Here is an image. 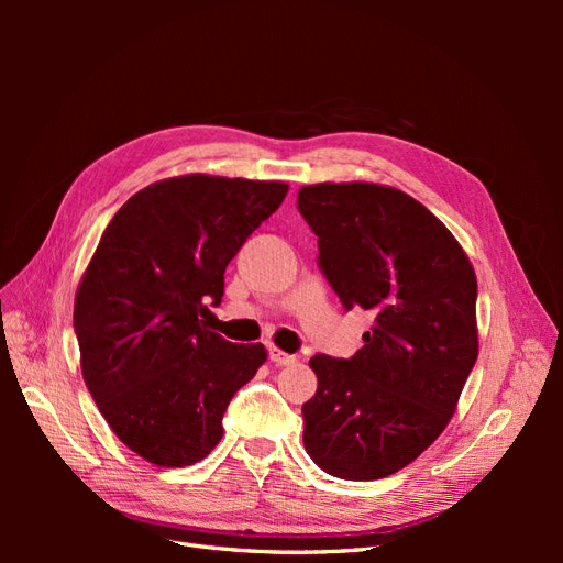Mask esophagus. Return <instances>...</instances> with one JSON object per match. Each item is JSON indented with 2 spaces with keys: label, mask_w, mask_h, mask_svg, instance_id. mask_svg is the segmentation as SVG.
Listing matches in <instances>:
<instances>
[{
  "label": "esophagus",
  "mask_w": 563,
  "mask_h": 563,
  "mask_svg": "<svg viewBox=\"0 0 563 563\" xmlns=\"http://www.w3.org/2000/svg\"><path fill=\"white\" fill-rule=\"evenodd\" d=\"M267 354H269V362L277 364V366H288V364L296 362L294 354H286V352H282L279 347H269Z\"/></svg>",
  "instance_id": "esophagus-1"
}]
</instances>
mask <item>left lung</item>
Wrapping results in <instances>:
<instances>
[{
    "mask_svg": "<svg viewBox=\"0 0 563 563\" xmlns=\"http://www.w3.org/2000/svg\"><path fill=\"white\" fill-rule=\"evenodd\" d=\"M319 269L345 310L376 312L350 360L314 354L305 451L333 476L395 474L449 424L476 362V277L455 236L420 201L373 183L298 192Z\"/></svg>",
    "mask_w": 563,
    "mask_h": 563,
    "instance_id": "obj_1",
    "label": "left lung"
}]
</instances>
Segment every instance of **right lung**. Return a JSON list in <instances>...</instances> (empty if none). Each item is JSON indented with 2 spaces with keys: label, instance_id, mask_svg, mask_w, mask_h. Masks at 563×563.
Instances as JSON below:
<instances>
[{
  "label": "right lung",
  "instance_id": "add662e5",
  "mask_svg": "<svg viewBox=\"0 0 563 563\" xmlns=\"http://www.w3.org/2000/svg\"><path fill=\"white\" fill-rule=\"evenodd\" d=\"M288 185L168 178L114 213L75 298L81 373L112 432L159 467L207 457L234 391L265 362L209 327L225 267Z\"/></svg>",
  "mask_w": 563,
  "mask_h": 563
}]
</instances>
